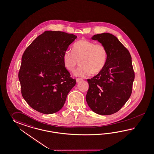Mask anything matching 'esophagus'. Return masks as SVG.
I'll list each match as a JSON object with an SVG mask.
<instances>
[{"label":"esophagus","instance_id":"1","mask_svg":"<svg viewBox=\"0 0 154 154\" xmlns=\"http://www.w3.org/2000/svg\"><path fill=\"white\" fill-rule=\"evenodd\" d=\"M81 80H82L81 79H76V82H79V81H81Z\"/></svg>","mask_w":154,"mask_h":154}]
</instances>
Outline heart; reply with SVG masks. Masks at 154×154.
I'll list each match as a JSON object with an SVG mask.
<instances>
[{
    "label": "heart",
    "instance_id": "obj_1",
    "mask_svg": "<svg viewBox=\"0 0 154 154\" xmlns=\"http://www.w3.org/2000/svg\"><path fill=\"white\" fill-rule=\"evenodd\" d=\"M108 57L106 47L102 44L83 39L75 42L72 51H66L63 56L64 67L73 72L79 63L80 66L75 72L77 77H85L97 73L105 67Z\"/></svg>",
    "mask_w": 154,
    "mask_h": 154
}]
</instances>
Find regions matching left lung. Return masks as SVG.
<instances>
[{
	"instance_id": "1",
	"label": "left lung",
	"mask_w": 154,
	"mask_h": 154,
	"mask_svg": "<svg viewBox=\"0 0 154 154\" xmlns=\"http://www.w3.org/2000/svg\"><path fill=\"white\" fill-rule=\"evenodd\" d=\"M91 39L105 45L108 57L101 71L92 79H87L89 88L87 103L98 115H112L122 108L131 94L135 79L131 57L113 34H96Z\"/></svg>"
}]
</instances>
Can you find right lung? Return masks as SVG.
Wrapping results in <instances>:
<instances>
[{
  "mask_svg": "<svg viewBox=\"0 0 154 154\" xmlns=\"http://www.w3.org/2000/svg\"><path fill=\"white\" fill-rule=\"evenodd\" d=\"M77 36L45 31L26 49L18 77L23 97L32 109L44 114L59 111L75 86L64 67L63 56Z\"/></svg>",
  "mask_w": 154,
  "mask_h": 154,
  "instance_id": "add662e5",
  "label": "right lung"
}]
</instances>
